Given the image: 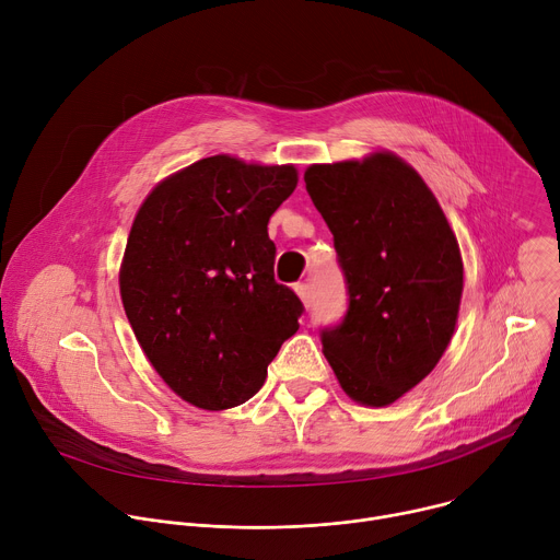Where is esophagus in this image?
Returning <instances> with one entry per match:
<instances>
[{"instance_id": "1", "label": "esophagus", "mask_w": 560, "mask_h": 560, "mask_svg": "<svg viewBox=\"0 0 560 560\" xmlns=\"http://www.w3.org/2000/svg\"><path fill=\"white\" fill-rule=\"evenodd\" d=\"M294 292L299 294V299L303 301V305L310 307V285H307V283H296V285H294Z\"/></svg>"}]
</instances>
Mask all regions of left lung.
<instances>
[{"label": "left lung", "mask_w": 560, "mask_h": 560, "mask_svg": "<svg viewBox=\"0 0 560 560\" xmlns=\"http://www.w3.org/2000/svg\"><path fill=\"white\" fill-rule=\"evenodd\" d=\"M305 190L335 234L348 281L324 354L352 401L385 408L421 383L454 335L463 294L456 234L421 175L387 150L312 164Z\"/></svg>", "instance_id": "obj_1"}]
</instances>
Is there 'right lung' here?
<instances>
[{
	"mask_svg": "<svg viewBox=\"0 0 560 560\" xmlns=\"http://www.w3.org/2000/svg\"><path fill=\"white\" fill-rule=\"evenodd\" d=\"M296 168L214 154L159 182L135 214L119 270L130 328L166 385L195 408L255 396L303 305L275 281L272 212Z\"/></svg>",
	"mask_w": 560,
	"mask_h": 560,
	"instance_id": "add662e5",
	"label": "right lung"
}]
</instances>
